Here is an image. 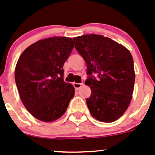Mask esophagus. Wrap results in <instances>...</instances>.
<instances>
[{"label":"esophagus","instance_id":"esophagus-1","mask_svg":"<svg viewBox=\"0 0 155 155\" xmlns=\"http://www.w3.org/2000/svg\"><path fill=\"white\" fill-rule=\"evenodd\" d=\"M83 86V83H73V86H74V88L76 89V90H79L81 88V86Z\"/></svg>","mask_w":155,"mask_h":155}]
</instances>
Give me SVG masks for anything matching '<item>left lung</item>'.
Masks as SVG:
<instances>
[{
	"mask_svg": "<svg viewBox=\"0 0 155 155\" xmlns=\"http://www.w3.org/2000/svg\"><path fill=\"white\" fill-rule=\"evenodd\" d=\"M73 40L87 66L85 84L90 86L91 96L86 100L90 114L102 122L117 120L132 99L135 73L131 54L124 45L100 35H85Z\"/></svg>",
	"mask_w": 155,
	"mask_h": 155,
	"instance_id": "8db88e82",
	"label": "left lung"
}]
</instances>
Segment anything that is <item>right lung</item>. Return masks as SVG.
Segmentation results:
<instances>
[{
	"instance_id": "right-lung-1",
	"label": "right lung",
	"mask_w": 155,
	"mask_h": 155,
	"mask_svg": "<svg viewBox=\"0 0 155 155\" xmlns=\"http://www.w3.org/2000/svg\"><path fill=\"white\" fill-rule=\"evenodd\" d=\"M73 47L71 38H48L31 45L19 57L15 83L24 106L36 119H58L74 97V87L63 79V65Z\"/></svg>"
}]
</instances>
